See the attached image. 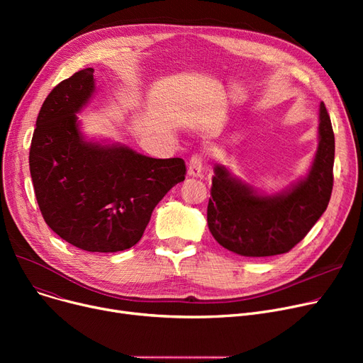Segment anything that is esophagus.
<instances>
[{
	"label": "esophagus",
	"mask_w": 363,
	"mask_h": 363,
	"mask_svg": "<svg viewBox=\"0 0 363 363\" xmlns=\"http://www.w3.org/2000/svg\"><path fill=\"white\" fill-rule=\"evenodd\" d=\"M203 156L201 155H194L188 163V175L193 178H201L203 177Z\"/></svg>",
	"instance_id": "esophagus-1"
}]
</instances>
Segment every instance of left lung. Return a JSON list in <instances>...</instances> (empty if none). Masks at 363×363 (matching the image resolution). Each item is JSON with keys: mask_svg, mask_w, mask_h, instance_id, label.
Here are the masks:
<instances>
[{"mask_svg": "<svg viewBox=\"0 0 363 363\" xmlns=\"http://www.w3.org/2000/svg\"><path fill=\"white\" fill-rule=\"evenodd\" d=\"M318 148L308 174L279 193L266 194L230 167L215 164L207 225L230 252L264 257L290 252L327 211L333 191L334 132L325 104L319 106Z\"/></svg>", "mask_w": 363, "mask_h": 363, "instance_id": "1", "label": "left lung"}]
</instances>
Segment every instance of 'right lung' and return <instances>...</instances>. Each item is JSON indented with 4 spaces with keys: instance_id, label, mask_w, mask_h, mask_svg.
Returning a JSON list of instances; mask_svg holds the SVG:
<instances>
[{
    "instance_id": "1",
    "label": "right lung",
    "mask_w": 363,
    "mask_h": 363,
    "mask_svg": "<svg viewBox=\"0 0 363 363\" xmlns=\"http://www.w3.org/2000/svg\"><path fill=\"white\" fill-rule=\"evenodd\" d=\"M95 92L94 69L76 72L45 99L29 167L38 206L51 230L85 252L135 245L157 203L185 179L179 157L152 159L121 143L88 140L81 113Z\"/></svg>"
}]
</instances>
